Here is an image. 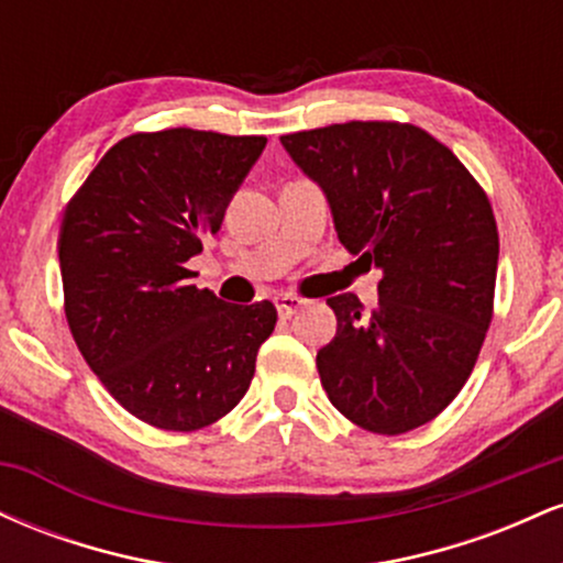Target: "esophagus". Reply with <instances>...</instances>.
Wrapping results in <instances>:
<instances>
[{
    "instance_id": "obj_1",
    "label": "esophagus",
    "mask_w": 563,
    "mask_h": 563,
    "mask_svg": "<svg viewBox=\"0 0 563 563\" xmlns=\"http://www.w3.org/2000/svg\"><path fill=\"white\" fill-rule=\"evenodd\" d=\"M275 307H277V314H280V318H294V314L303 307V299H299V296L283 294L275 299Z\"/></svg>"
}]
</instances>
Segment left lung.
Masks as SVG:
<instances>
[{
  "label": "left lung",
  "instance_id": "obj_1",
  "mask_svg": "<svg viewBox=\"0 0 563 563\" xmlns=\"http://www.w3.org/2000/svg\"><path fill=\"white\" fill-rule=\"evenodd\" d=\"M325 190L349 254L384 273L378 307L328 299L318 373L335 410L373 434L434 421L463 389L493 322L500 238L484 187L416 124L346 121L283 134Z\"/></svg>",
  "mask_w": 563,
  "mask_h": 563
}]
</instances>
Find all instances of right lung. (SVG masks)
I'll return each mask as SVG.
<instances>
[{"mask_svg": "<svg viewBox=\"0 0 563 563\" xmlns=\"http://www.w3.org/2000/svg\"><path fill=\"white\" fill-rule=\"evenodd\" d=\"M262 134L200 129L119 140L63 211V307L81 357L111 397L164 431H198L243 399L275 331L269 301L228 303L187 262L217 235Z\"/></svg>", "mask_w": 563, "mask_h": 563, "instance_id": "obj_1", "label": "right lung"}]
</instances>
